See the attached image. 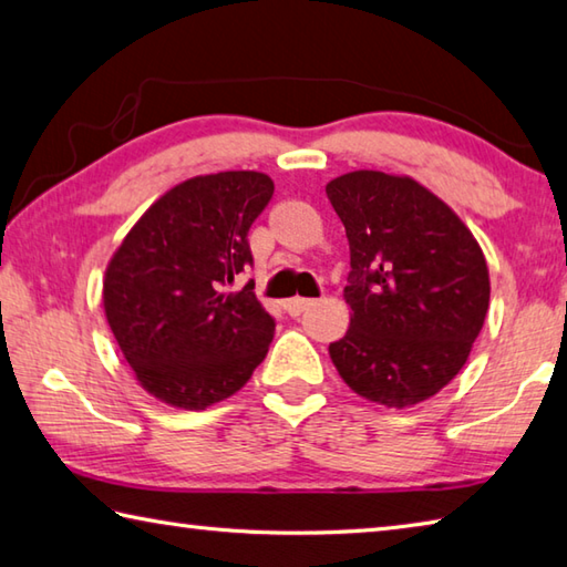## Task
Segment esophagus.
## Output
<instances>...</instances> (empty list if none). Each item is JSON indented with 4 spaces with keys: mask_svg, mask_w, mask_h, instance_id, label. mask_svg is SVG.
I'll return each mask as SVG.
<instances>
[{
    "mask_svg": "<svg viewBox=\"0 0 567 567\" xmlns=\"http://www.w3.org/2000/svg\"><path fill=\"white\" fill-rule=\"evenodd\" d=\"M310 305H315V300H307V297H292V300L285 302V310L290 317H300Z\"/></svg>",
    "mask_w": 567,
    "mask_h": 567,
    "instance_id": "34e87169",
    "label": "esophagus"
}]
</instances>
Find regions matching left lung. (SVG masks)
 <instances>
[{
    "mask_svg": "<svg viewBox=\"0 0 567 567\" xmlns=\"http://www.w3.org/2000/svg\"><path fill=\"white\" fill-rule=\"evenodd\" d=\"M349 240L339 377L384 406L419 404L466 364L488 312V267L458 215L424 185L382 171L327 183Z\"/></svg>",
    "mask_w": 567,
    "mask_h": 567,
    "instance_id": "left-lung-1",
    "label": "left lung"
}]
</instances>
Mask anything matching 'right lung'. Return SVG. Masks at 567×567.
I'll return each mask as SVG.
<instances>
[{
    "label": "right lung",
    "mask_w": 567,
    "mask_h": 567,
    "mask_svg": "<svg viewBox=\"0 0 567 567\" xmlns=\"http://www.w3.org/2000/svg\"><path fill=\"white\" fill-rule=\"evenodd\" d=\"M275 193L265 173L195 176L151 205L111 257L104 310L141 386L168 406L198 411L248 384L275 334L248 243Z\"/></svg>",
    "instance_id": "obj_1"
}]
</instances>
